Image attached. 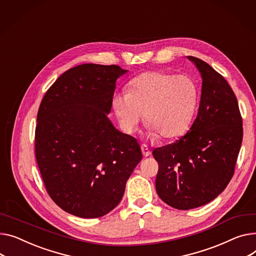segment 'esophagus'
Listing matches in <instances>:
<instances>
[{
    "mask_svg": "<svg viewBox=\"0 0 256 256\" xmlns=\"http://www.w3.org/2000/svg\"><path fill=\"white\" fill-rule=\"evenodd\" d=\"M141 149H142L143 156H144L145 158H147V156H149L151 154V151H150V149L148 148V146H147L146 144H142V145H141Z\"/></svg>",
    "mask_w": 256,
    "mask_h": 256,
    "instance_id": "obj_1",
    "label": "esophagus"
}]
</instances>
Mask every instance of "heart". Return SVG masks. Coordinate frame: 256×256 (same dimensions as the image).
I'll use <instances>...</instances> for the list:
<instances>
[{"label":"heart","instance_id":"obj_1","mask_svg":"<svg viewBox=\"0 0 256 256\" xmlns=\"http://www.w3.org/2000/svg\"><path fill=\"white\" fill-rule=\"evenodd\" d=\"M198 98V85L190 75L149 71L130 82V92H116L112 106L124 132L136 130L144 112L151 132L171 138L190 126Z\"/></svg>","mask_w":256,"mask_h":256}]
</instances>
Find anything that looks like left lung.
Wrapping results in <instances>:
<instances>
[{"instance_id": "left-lung-1", "label": "left lung", "mask_w": 256, "mask_h": 256, "mask_svg": "<svg viewBox=\"0 0 256 256\" xmlns=\"http://www.w3.org/2000/svg\"><path fill=\"white\" fill-rule=\"evenodd\" d=\"M188 60L202 79L198 116L183 137L152 151L158 194L178 210L206 205L226 190L243 140L239 104L228 81L206 62Z\"/></svg>"}]
</instances>
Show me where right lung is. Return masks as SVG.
I'll use <instances>...</instances> for the list:
<instances>
[{"label":"right lung","mask_w":256,"mask_h":256,"mask_svg":"<svg viewBox=\"0 0 256 256\" xmlns=\"http://www.w3.org/2000/svg\"><path fill=\"white\" fill-rule=\"evenodd\" d=\"M119 66L83 64L60 75L39 107L35 156L49 196L64 211L98 218L120 202L142 160L139 143L107 114Z\"/></svg>","instance_id":"obj_1"}]
</instances>
